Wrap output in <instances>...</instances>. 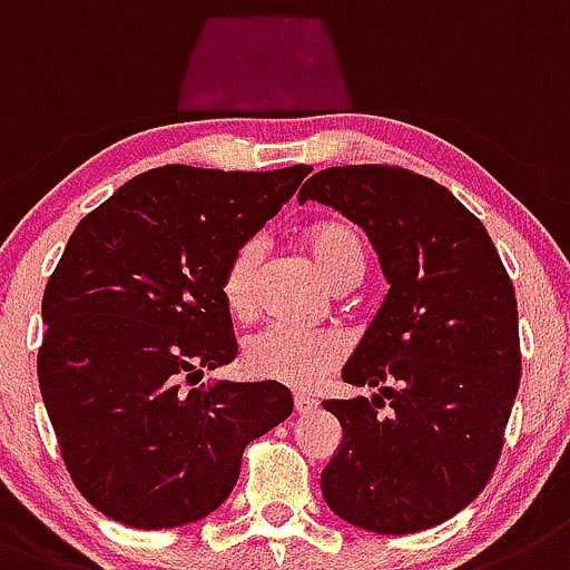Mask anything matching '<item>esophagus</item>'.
<instances>
[{
  "instance_id": "34e87169",
  "label": "esophagus",
  "mask_w": 570,
  "mask_h": 570,
  "mask_svg": "<svg viewBox=\"0 0 570 570\" xmlns=\"http://www.w3.org/2000/svg\"><path fill=\"white\" fill-rule=\"evenodd\" d=\"M317 409V400L309 397V394H295V412L297 414H309Z\"/></svg>"
}]
</instances>
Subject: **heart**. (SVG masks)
Masks as SVG:
<instances>
[{
    "instance_id": "heart-1",
    "label": "heart",
    "mask_w": 570,
    "mask_h": 570,
    "mask_svg": "<svg viewBox=\"0 0 570 570\" xmlns=\"http://www.w3.org/2000/svg\"><path fill=\"white\" fill-rule=\"evenodd\" d=\"M304 244L321 273L337 289L361 284L366 275V238L352 222L326 218L304 233ZM261 264L264 244L258 238L244 240L222 275V301L238 321H249L261 304ZM346 355L335 332H306L289 323H273L244 343V368L258 381L284 383L292 389H312L337 366Z\"/></svg>"
}]
</instances>
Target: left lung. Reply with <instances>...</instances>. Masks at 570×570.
Listing matches in <instances>:
<instances>
[{"instance_id": "left-lung-1", "label": "left lung", "mask_w": 570, "mask_h": 570, "mask_svg": "<svg viewBox=\"0 0 570 570\" xmlns=\"http://www.w3.org/2000/svg\"><path fill=\"white\" fill-rule=\"evenodd\" d=\"M297 202L355 222L389 281L343 366V381L377 394L323 403L343 429L321 474L323 500L374 534L440 525L489 483L520 386L509 273L480 218L403 167H330Z\"/></svg>"}]
</instances>
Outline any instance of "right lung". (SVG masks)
<instances>
[{
    "mask_svg": "<svg viewBox=\"0 0 570 570\" xmlns=\"http://www.w3.org/2000/svg\"><path fill=\"white\" fill-rule=\"evenodd\" d=\"M312 173H141L87 213L42 297L39 389L85 500L130 528L213 514L255 438L292 414L273 381L198 383L235 361L229 255Z\"/></svg>",
    "mask_w": 570,
    "mask_h": 570,
    "instance_id": "right-lung-1",
    "label": "right lung"
}]
</instances>
